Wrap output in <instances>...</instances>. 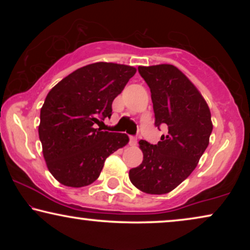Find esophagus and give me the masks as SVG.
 Listing matches in <instances>:
<instances>
[{"label":"esophagus","instance_id":"obj_1","mask_svg":"<svg viewBox=\"0 0 250 250\" xmlns=\"http://www.w3.org/2000/svg\"><path fill=\"white\" fill-rule=\"evenodd\" d=\"M136 143H138V139L135 136H129V146H135Z\"/></svg>","mask_w":250,"mask_h":250}]
</instances>
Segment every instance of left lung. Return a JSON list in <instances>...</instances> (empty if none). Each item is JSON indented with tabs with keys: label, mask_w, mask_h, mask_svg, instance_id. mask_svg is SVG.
<instances>
[{
	"label": "left lung",
	"mask_w": 250,
	"mask_h": 250,
	"mask_svg": "<svg viewBox=\"0 0 250 250\" xmlns=\"http://www.w3.org/2000/svg\"><path fill=\"white\" fill-rule=\"evenodd\" d=\"M139 73L151 92L155 124H166L168 133L157 145L140 140L142 164L128 176L142 192L165 194L193 172L209 145L210 110L199 90L173 64L139 66Z\"/></svg>",
	"instance_id": "left-lung-1"
}]
</instances>
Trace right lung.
Masks as SVG:
<instances>
[{"label":"right lung","instance_id":"add662e5","mask_svg":"<svg viewBox=\"0 0 250 250\" xmlns=\"http://www.w3.org/2000/svg\"><path fill=\"white\" fill-rule=\"evenodd\" d=\"M136 68L114 62L81 67L47 93L41 108L39 136L47 168L66 187L90 186L104 160L127 145L125 133L95 128L110 118L114 99L122 93Z\"/></svg>","mask_w":250,"mask_h":250}]
</instances>
